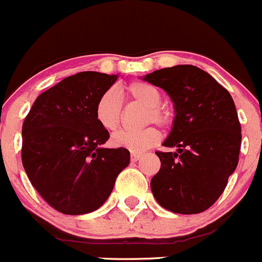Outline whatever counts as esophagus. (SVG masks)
<instances>
[{"instance_id":"1","label":"esophagus","mask_w":262,"mask_h":262,"mask_svg":"<svg viewBox=\"0 0 262 262\" xmlns=\"http://www.w3.org/2000/svg\"><path fill=\"white\" fill-rule=\"evenodd\" d=\"M142 155H144V154H142V152H135V151H132V152H131V160H132V162H137V160H139L140 158L142 157Z\"/></svg>"}]
</instances>
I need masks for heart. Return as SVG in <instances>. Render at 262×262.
Masks as SVG:
<instances>
[{
	"mask_svg": "<svg viewBox=\"0 0 262 262\" xmlns=\"http://www.w3.org/2000/svg\"><path fill=\"white\" fill-rule=\"evenodd\" d=\"M123 93L130 99L139 102L146 107L145 122H155L157 125L168 126L172 121V115L168 110L160 107L162 94L152 85L142 81H135L123 88ZM122 112V102L115 90H107L103 93L95 104V118L103 128L115 131L118 127ZM162 139V135L154 126L141 128V130H120L112 137L113 145L118 147H126L131 151H142L154 146Z\"/></svg>",
	"mask_w": 262,
	"mask_h": 262,
	"instance_id": "obj_1",
	"label": "heart"
}]
</instances>
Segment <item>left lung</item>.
I'll return each instance as SVG.
<instances>
[{
  "label": "left lung",
  "mask_w": 262,
  "mask_h": 262,
  "mask_svg": "<svg viewBox=\"0 0 262 262\" xmlns=\"http://www.w3.org/2000/svg\"><path fill=\"white\" fill-rule=\"evenodd\" d=\"M144 80L167 92L176 113L163 145L177 151H155L162 164L150 182L152 195L172 213H203L237 168L242 135L234 102L213 76L192 64L157 70Z\"/></svg>",
  "instance_id": "8db88e82"
}]
</instances>
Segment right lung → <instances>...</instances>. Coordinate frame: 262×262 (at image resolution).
Returning <instances> with one entry per match:
<instances>
[{
  "label": "right lung",
  "instance_id": "1",
  "mask_svg": "<svg viewBox=\"0 0 262 262\" xmlns=\"http://www.w3.org/2000/svg\"><path fill=\"white\" fill-rule=\"evenodd\" d=\"M117 75L84 71L66 77L35 99L23 123L21 160L33 187L57 211L81 215L110 198L130 164L125 147H103L110 134L95 104Z\"/></svg>",
  "mask_w": 262,
  "mask_h": 262
}]
</instances>
